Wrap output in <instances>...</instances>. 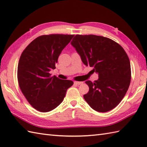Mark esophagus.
<instances>
[{"label": "esophagus", "mask_w": 147, "mask_h": 147, "mask_svg": "<svg viewBox=\"0 0 147 147\" xmlns=\"http://www.w3.org/2000/svg\"><path fill=\"white\" fill-rule=\"evenodd\" d=\"M74 83L75 84V85H82V84H83V82H76V81H75V82H74Z\"/></svg>", "instance_id": "esophagus-1"}]
</instances>
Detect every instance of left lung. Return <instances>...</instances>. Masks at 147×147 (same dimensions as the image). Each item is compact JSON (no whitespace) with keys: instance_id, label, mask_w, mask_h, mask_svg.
I'll return each mask as SVG.
<instances>
[{"instance_id":"obj_1","label":"left lung","mask_w":147,"mask_h":147,"mask_svg":"<svg viewBox=\"0 0 147 147\" xmlns=\"http://www.w3.org/2000/svg\"><path fill=\"white\" fill-rule=\"evenodd\" d=\"M71 43L83 64L98 74V80L85 82L89 86L83 96L86 102L100 112L113 109L124 98L131 82L130 62L125 51L114 40L94 35H76Z\"/></svg>"}]
</instances>
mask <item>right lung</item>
<instances>
[{"label": "right lung", "mask_w": 147, "mask_h": 147, "mask_svg": "<svg viewBox=\"0 0 147 147\" xmlns=\"http://www.w3.org/2000/svg\"><path fill=\"white\" fill-rule=\"evenodd\" d=\"M73 35L51 34L37 37L22 52L18 66V80L22 93L30 104L42 112L60 105L73 82L51 76L50 71Z\"/></svg>", "instance_id": "right-lung-1"}]
</instances>
